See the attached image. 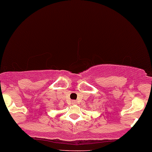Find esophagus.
I'll list each match as a JSON object with an SVG mask.
<instances>
[{
  "label": "esophagus",
  "instance_id": "esophagus-1",
  "mask_svg": "<svg viewBox=\"0 0 152 152\" xmlns=\"http://www.w3.org/2000/svg\"><path fill=\"white\" fill-rule=\"evenodd\" d=\"M72 104H76V102H75V101H72Z\"/></svg>",
  "mask_w": 152,
  "mask_h": 152
}]
</instances>
